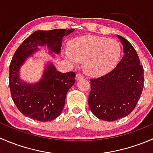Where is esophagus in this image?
Segmentation results:
<instances>
[{"instance_id":"34e87169","label":"esophagus","mask_w":153,"mask_h":153,"mask_svg":"<svg viewBox=\"0 0 153 153\" xmlns=\"http://www.w3.org/2000/svg\"><path fill=\"white\" fill-rule=\"evenodd\" d=\"M75 78H76L77 81H78V80L82 79V78H84V76H83V75H81V73H77Z\"/></svg>"}]
</instances>
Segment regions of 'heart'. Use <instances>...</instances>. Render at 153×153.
Returning a JSON list of instances; mask_svg holds the SVG:
<instances>
[{"instance_id": "heart-1", "label": "heart", "mask_w": 153, "mask_h": 153, "mask_svg": "<svg viewBox=\"0 0 153 153\" xmlns=\"http://www.w3.org/2000/svg\"><path fill=\"white\" fill-rule=\"evenodd\" d=\"M65 55L72 65L84 61L86 73L92 77H100L116 65L121 55V47L115 40L86 35L71 41Z\"/></svg>"}]
</instances>
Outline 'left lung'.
Segmentation results:
<instances>
[{
  "label": "left lung",
  "mask_w": 153,
  "mask_h": 153,
  "mask_svg": "<svg viewBox=\"0 0 153 153\" xmlns=\"http://www.w3.org/2000/svg\"><path fill=\"white\" fill-rule=\"evenodd\" d=\"M124 47V56L106 75L90 79L89 106L95 116L113 121L127 116L136 106L143 88V69L136 51L117 35Z\"/></svg>",
  "instance_id": "1"
}]
</instances>
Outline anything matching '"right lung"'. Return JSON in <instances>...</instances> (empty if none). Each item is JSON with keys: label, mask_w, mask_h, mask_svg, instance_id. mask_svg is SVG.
<instances>
[{"label": "right lung", "mask_w": 153, "mask_h": 153, "mask_svg": "<svg viewBox=\"0 0 153 153\" xmlns=\"http://www.w3.org/2000/svg\"><path fill=\"white\" fill-rule=\"evenodd\" d=\"M73 31L66 29L36 31L15 51L10 65V88L15 106L25 116L46 122L61 115L67 92L75 82V72L62 73L56 70L52 63H48L41 79L29 84L21 79L19 70L26 60L39 50L38 47L46 46L51 55L52 52L59 54L63 38Z\"/></svg>", "instance_id": "right-lung-1"}]
</instances>
